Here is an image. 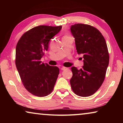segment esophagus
<instances>
[{
	"label": "esophagus",
	"instance_id": "1",
	"mask_svg": "<svg viewBox=\"0 0 123 123\" xmlns=\"http://www.w3.org/2000/svg\"><path fill=\"white\" fill-rule=\"evenodd\" d=\"M67 69V68L65 67H62L61 68V70H64Z\"/></svg>",
	"mask_w": 123,
	"mask_h": 123
}]
</instances>
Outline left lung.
Returning a JSON list of instances; mask_svg holds the SVG:
<instances>
[{"mask_svg":"<svg viewBox=\"0 0 123 123\" xmlns=\"http://www.w3.org/2000/svg\"><path fill=\"white\" fill-rule=\"evenodd\" d=\"M70 31L75 38L77 53L83 54L84 59L80 69L71 68L70 85L79 96H91L98 90L105 78L109 63L106 42L101 33L90 25L75 24L72 25Z\"/></svg>","mask_w":123,"mask_h":123,"instance_id":"obj_1","label":"left lung"}]
</instances>
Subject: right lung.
Returning <instances> with one entry per match:
<instances>
[{
	"label": "right lung",
	"mask_w": 123,
	"mask_h": 123,
	"mask_svg": "<svg viewBox=\"0 0 123 123\" xmlns=\"http://www.w3.org/2000/svg\"><path fill=\"white\" fill-rule=\"evenodd\" d=\"M61 29V25L34 27L25 32L17 44V69L25 88L35 96H47L54 89L59 68L42 63L41 59L48 50L50 40Z\"/></svg>",
	"instance_id": "right-lung-1"
}]
</instances>
